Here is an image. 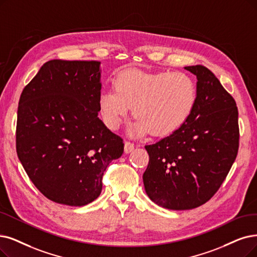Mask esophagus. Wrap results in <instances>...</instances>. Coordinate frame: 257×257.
I'll use <instances>...</instances> for the list:
<instances>
[{
    "label": "esophagus",
    "mask_w": 257,
    "mask_h": 257,
    "mask_svg": "<svg viewBox=\"0 0 257 257\" xmlns=\"http://www.w3.org/2000/svg\"><path fill=\"white\" fill-rule=\"evenodd\" d=\"M133 150H134V143H132L130 141H125V143H124V153L128 154Z\"/></svg>",
    "instance_id": "1"
}]
</instances>
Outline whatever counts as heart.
Returning <instances> with one entry per match:
<instances>
[{
  "instance_id": "obj_1",
  "label": "heart",
  "mask_w": 257,
  "mask_h": 257,
  "mask_svg": "<svg viewBox=\"0 0 257 257\" xmlns=\"http://www.w3.org/2000/svg\"><path fill=\"white\" fill-rule=\"evenodd\" d=\"M114 87L103 88L99 94L102 119L110 130H116L132 106L137 121L131 134L135 136L148 132L154 137L171 135L192 116L198 98L194 79L181 71L127 69L115 78Z\"/></svg>"
}]
</instances>
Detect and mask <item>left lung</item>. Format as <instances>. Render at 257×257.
Returning a JSON list of instances; mask_svg holds the SVG:
<instances>
[{"instance_id":"obj_1","label":"left lung","mask_w":257,"mask_h":257,"mask_svg":"<svg viewBox=\"0 0 257 257\" xmlns=\"http://www.w3.org/2000/svg\"><path fill=\"white\" fill-rule=\"evenodd\" d=\"M197 78L192 116L170 136L146 146L149 166L143 184L152 201L170 210H190L218 191L238 152L235 100L210 69L184 67Z\"/></svg>"}]
</instances>
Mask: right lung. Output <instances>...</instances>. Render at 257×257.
I'll list each match as a JSON object with an SVG mask.
<instances>
[{
	"label": "right lung",
	"mask_w": 257,
	"mask_h": 257,
	"mask_svg": "<svg viewBox=\"0 0 257 257\" xmlns=\"http://www.w3.org/2000/svg\"><path fill=\"white\" fill-rule=\"evenodd\" d=\"M101 62L50 60L19 101L17 154L45 197L81 207L102 191L108 164L121 157L122 139L99 119Z\"/></svg>",
	"instance_id": "add662e5"
}]
</instances>
